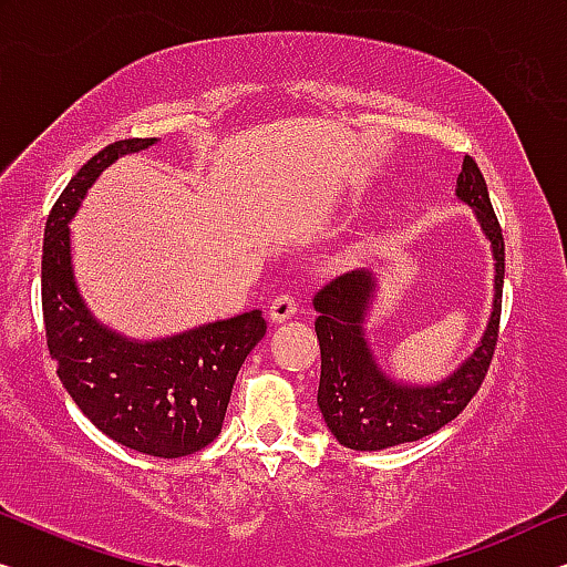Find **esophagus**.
Returning a JSON list of instances; mask_svg holds the SVG:
<instances>
[{"label":"esophagus","instance_id":"1","mask_svg":"<svg viewBox=\"0 0 567 567\" xmlns=\"http://www.w3.org/2000/svg\"><path fill=\"white\" fill-rule=\"evenodd\" d=\"M295 312H298L295 298H290V295H280V298H275L272 302H269L267 318H269V323H285V320L295 318Z\"/></svg>","mask_w":567,"mask_h":567}]
</instances>
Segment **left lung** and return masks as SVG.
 <instances>
[{
    "label": "left lung",
    "mask_w": 567,
    "mask_h": 567,
    "mask_svg": "<svg viewBox=\"0 0 567 567\" xmlns=\"http://www.w3.org/2000/svg\"><path fill=\"white\" fill-rule=\"evenodd\" d=\"M455 200L473 210L494 259V298L478 343L451 374L437 382L394 377L369 338L379 280L371 269H353L316 295L320 343L318 408L331 435L351 451H384L420 441L447 425L471 402L494 357L502 316L504 239L496 224L486 181L471 157L455 181Z\"/></svg>",
    "instance_id": "obj_1"
}]
</instances>
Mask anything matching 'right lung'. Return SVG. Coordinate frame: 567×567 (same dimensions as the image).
Here are the masks:
<instances>
[{
  "label": "right lung",
  "mask_w": 567,
  "mask_h": 567,
  "mask_svg": "<svg viewBox=\"0 0 567 567\" xmlns=\"http://www.w3.org/2000/svg\"><path fill=\"white\" fill-rule=\"evenodd\" d=\"M159 140H122L65 185L42 241V318L58 379L112 441L155 458H181L221 433L244 359L265 338L261 310L210 320L163 338H132L101 323L75 282L71 221L99 175Z\"/></svg>",
  "instance_id": "right-lung-1"
}]
</instances>
